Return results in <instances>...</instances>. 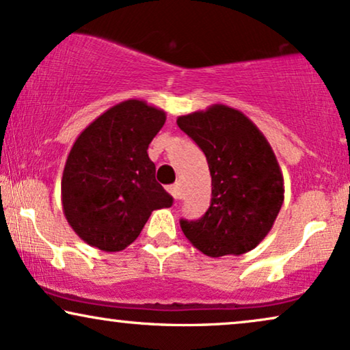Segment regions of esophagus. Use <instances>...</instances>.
Segmentation results:
<instances>
[{
    "mask_svg": "<svg viewBox=\"0 0 350 350\" xmlns=\"http://www.w3.org/2000/svg\"><path fill=\"white\" fill-rule=\"evenodd\" d=\"M169 193H170L172 196H174L175 199H180V196H181V193H180V185L175 183V185L169 186Z\"/></svg>",
    "mask_w": 350,
    "mask_h": 350,
    "instance_id": "1",
    "label": "esophagus"
}]
</instances>
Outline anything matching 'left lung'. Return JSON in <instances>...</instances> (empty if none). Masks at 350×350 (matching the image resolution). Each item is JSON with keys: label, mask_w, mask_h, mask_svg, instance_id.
Segmentation results:
<instances>
[{"label": "left lung", "mask_w": 350, "mask_h": 350, "mask_svg": "<svg viewBox=\"0 0 350 350\" xmlns=\"http://www.w3.org/2000/svg\"><path fill=\"white\" fill-rule=\"evenodd\" d=\"M176 124L206 154L211 207L180 220L188 241L208 257L252 251L269 234L284 199L283 174L270 143L241 111L214 104Z\"/></svg>", "instance_id": "left-lung-1"}]
</instances>
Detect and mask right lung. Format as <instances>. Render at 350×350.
Listing matches in <instances>:
<instances>
[{"label": "right lung", "mask_w": 350, "mask_h": 350, "mask_svg": "<svg viewBox=\"0 0 350 350\" xmlns=\"http://www.w3.org/2000/svg\"><path fill=\"white\" fill-rule=\"evenodd\" d=\"M164 124L162 109L129 99L107 109L75 139L62 172V211L86 244L124 251L152 211L174 204L148 156Z\"/></svg>", "instance_id": "obj_1"}]
</instances>
